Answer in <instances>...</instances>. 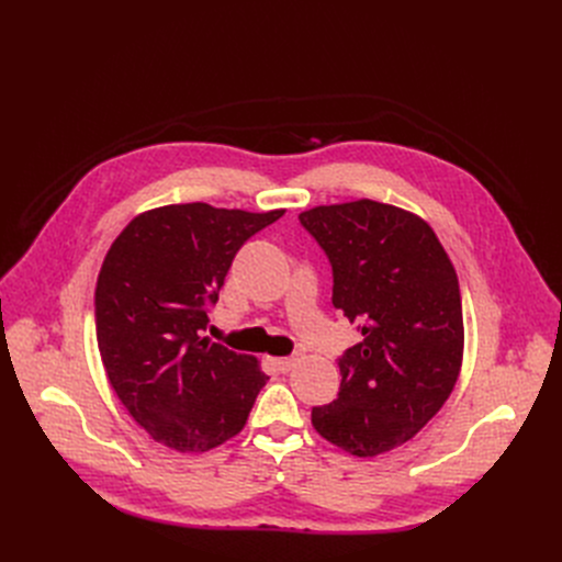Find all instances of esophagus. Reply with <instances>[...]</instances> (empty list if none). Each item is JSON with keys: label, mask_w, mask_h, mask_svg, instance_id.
Returning <instances> with one entry per match:
<instances>
[{"label": "esophagus", "mask_w": 562, "mask_h": 562, "mask_svg": "<svg viewBox=\"0 0 562 562\" xmlns=\"http://www.w3.org/2000/svg\"><path fill=\"white\" fill-rule=\"evenodd\" d=\"M299 360H301V352H291L289 358H278V360H276V367H278V371L286 373V371H291V367L296 364Z\"/></svg>", "instance_id": "34e87169"}]
</instances>
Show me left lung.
<instances>
[{"mask_svg":"<svg viewBox=\"0 0 562 562\" xmlns=\"http://www.w3.org/2000/svg\"><path fill=\"white\" fill-rule=\"evenodd\" d=\"M333 266V305L362 341L339 358L333 403L312 424L335 447L371 458L415 437L451 396L462 364L453 263L419 216L375 200L299 216Z\"/></svg>","mask_w":562,"mask_h":562,"instance_id":"8db88e82","label":"left lung"}]
</instances>
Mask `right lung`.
Returning a JSON list of instances; mask_svg holds the SVG:
<instances>
[{"mask_svg":"<svg viewBox=\"0 0 562 562\" xmlns=\"http://www.w3.org/2000/svg\"><path fill=\"white\" fill-rule=\"evenodd\" d=\"M282 214L168 204L111 244L95 286L98 348L113 392L164 447L202 453L246 426L269 375L200 333L234 255Z\"/></svg>","mask_w":562,"mask_h":562,"instance_id":"obj_1","label":"right lung"}]
</instances>
